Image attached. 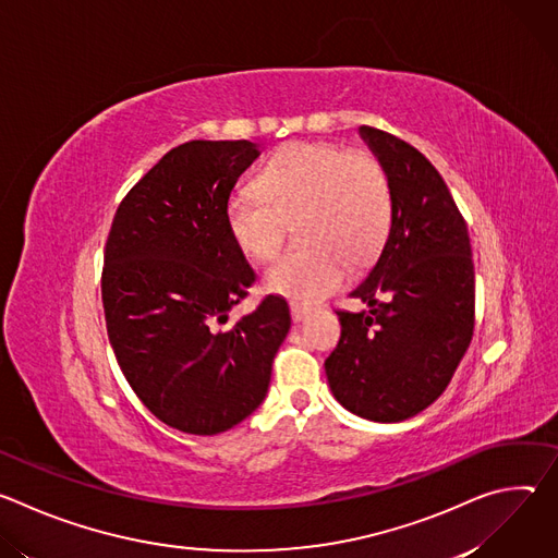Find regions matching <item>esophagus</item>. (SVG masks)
Wrapping results in <instances>:
<instances>
[{
    "label": "esophagus",
    "instance_id": "obj_1",
    "mask_svg": "<svg viewBox=\"0 0 558 558\" xmlns=\"http://www.w3.org/2000/svg\"><path fill=\"white\" fill-rule=\"evenodd\" d=\"M306 308H302V306H298V304H291V317H293V323H302L304 317H306Z\"/></svg>",
    "mask_w": 558,
    "mask_h": 558
}]
</instances>
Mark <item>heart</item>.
<instances>
[{
  "mask_svg": "<svg viewBox=\"0 0 558 558\" xmlns=\"http://www.w3.org/2000/svg\"><path fill=\"white\" fill-rule=\"evenodd\" d=\"M260 194H233L225 222L233 245L265 260L276 254L287 222L302 218V245L274 260L265 276L267 293L313 306L338 291L349 260L362 265L388 233L392 196L375 158L331 145H291L278 151L258 179Z\"/></svg>",
  "mask_w": 558,
  "mask_h": 558,
  "instance_id": "obj_1",
  "label": "heart"
}]
</instances>
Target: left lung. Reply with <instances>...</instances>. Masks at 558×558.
<instances>
[{
	"label": "left lung",
	"mask_w": 558,
	"mask_h": 558,
	"mask_svg": "<svg viewBox=\"0 0 558 558\" xmlns=\"http://www.w3.org/2000/svg\"><path fill=\"white\" fill-rule=\"evenodd\" d=\"M392 196L388 238L351 291L368 311H338L342 336L325 371L336 400L357 417L392 424L428 409L450 384L474 329L468 227L428 158L362 125Z\"/></svg>",
	"instance_id": "obj_1"
}]
</instances>
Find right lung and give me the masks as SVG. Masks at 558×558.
<instances>
[{
  "instance_id": "add662e5",
  "label": "right lung",
  "mask_w": 558,
  "mask_h": 558,
  "mask_svg": "<svg viewBox=\"0 0 558 558\" xmlns=\"http://www.w3.org/2000/svg\"><path fill=\"white\" fill-rule=\"evenodd\" d=\"M258 147L190 141L170 149L121 201L106 243L101 295L117 362L147 411L190 435L225 433L265 402L291 329L276 295L231 329H214L256 278L225 207Z\"/></svg>"
}]
</instances>
